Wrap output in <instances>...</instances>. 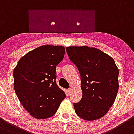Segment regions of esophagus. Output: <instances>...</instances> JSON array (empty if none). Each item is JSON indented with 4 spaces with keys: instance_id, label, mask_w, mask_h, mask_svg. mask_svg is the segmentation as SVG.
Listing matches in <instances>:
<instances>
[{
    "instance_id": "obj_1",
    "label": "esophagus",
    "mask_w": 134,
    "mask_h": 134,
    "mask_svg": "<svg viewBox=\"0 0 134 134\" xmlns=\"http://www.w3.org/2000/svg\"><path fill=\"white\" fill-rule=\"evenodd\" d=\"M71 88H69V89H68V90H67V93L68 94H70L71 93Z\"/></svg>"
}]
</instances>
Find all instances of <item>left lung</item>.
<instances>
[{"label": "left lung", "instance_id": "obj_1", "mask_svg": "<svg viewBox=\"0 0 134 134\" xmlns=\"http://www.w3.org/2000/svg\"><path fill=\"white\" fill-rule=\"evenodd\" d=\"M69 58L81 75L83 96L73 103L79 118L88 121L104 116L114 104L119 89V69L114 59L96 48H66Z\"/></svg>", "mask_w": 134, "mask_h": 134}]
</instances>
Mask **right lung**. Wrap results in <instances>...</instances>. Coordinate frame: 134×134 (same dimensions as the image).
<instances>
[{
	"mask_svg": "<svg viewBox=\"0 0 134 134\" xmlns=\"http://www.w3.org/2000/svg\"><path fill=\"white\" fill-rule=\"evenodd\" d=\"M65 47L43 45L27 53L13 71L14 91L25 109L37 119L53 116L65 98L57 85L56 66Z\"/></svg>",
	"mask_w": 134,
	"mask_h": 134,
	"instance_id": "obj_1",
	"label": "right lung"
}]
</instances>
